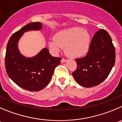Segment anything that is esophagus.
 <instances>
[{"instance_id": "1", "label": "esophagus", "mask_w": 122, "mask_h": 122, "mask_svg": "<svg viewBox=\"0 0 122 122\" xmlns=\"http://www.w3.org/2000/svg\"><path fill=\"white\" fill-rule=\"evenodd\" d=\"M66 59H64V58H62V59H61V62L62 63H64V62H65L66 61Z\"/></svg>"}]
</instances>
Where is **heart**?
<instances>
[{
    "mask_svg": "<svg viewBox=\"0 0 122 122\" xmlns=\"http://www.w3.org/2000/svg\"><path fill=\"white\" fill-rule=\"evenodd\" d=\"M90 36L85 29L73 27L62 30L54 35L50 42V47L55 51L65 48L67 56L76 58L85 55L90 48Z\"/></svg>",
    "mask_w": 122,
    "mask_h": 122,
    "instance_id": "obj_1",
    "label": "heart"
}]
</instances>
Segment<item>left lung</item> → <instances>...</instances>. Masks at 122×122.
<instances>
[{
	"instance_id": "8db88e82",
	"label": "left lung",
	"mask_w": 122,
	"mask_h": 122,
	"mask_svg": "<svg viewBox=\"0 0 122 122\" xmlns=\"http://www.w3.org/2000/svg\"><path fill=\"white\" fill-rule=\"evenodd\" d=\"M115 60V47L111 36L101 29L94 35L87 55L75 59L77 66L73 76L85 87L98 86L108 76Z\"/></svg>"
}]
</instances>
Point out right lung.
Wrapping results in <instances>:
<instances>
[{"label":"right lung","mask_w":122,"mask_h":122,"mask_svg":"<svg viewBox=\"0 0 122 122\" xmlns=\"http://www.w3.org/2000/svg\"><path fill=\"white\" fill-rule=\"evenodd\" d=\"M42 27L39 22L29 23L13 33L7 44L5 59L7 74L18 86L30 91H39L46 87L62 59L51 56L47 48L32 58H25L19 53L17 43L23 33L40 30Z\"/></svg>","instance_id":"right-lung-1"}]
</instances>
